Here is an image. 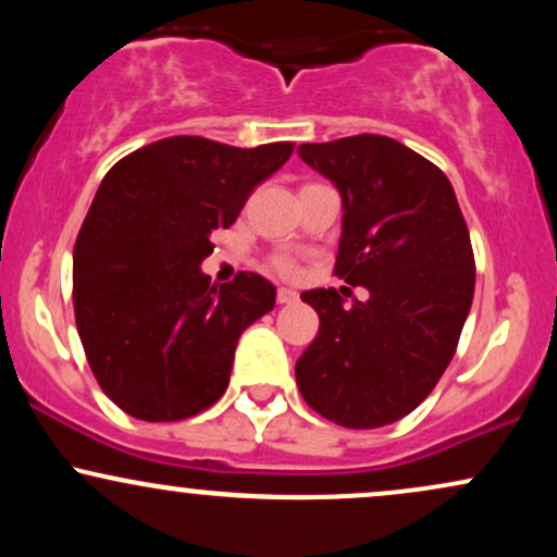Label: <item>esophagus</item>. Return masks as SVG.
<instances>
[{
    "mask_svg": "<svg viewBox=\"0 0 557 557\" xmlns=\"http://www.w3.org/2000/svg\"><path fill=\"white\" fill-rule=\"evenodd\" d=\"M298 293L290 290V287H280L277 290V304H296Z\"/></svg>",
    "mask_w": 557,
    "mask_h": 557,
    "instance_id": "34e87169",
    "label": "esophagus"
}]
</instances>
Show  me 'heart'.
Here are the masks:
<instances>
[{"mask_svg": "<svg viewBox=\"0 0 557 557\" xmlns=\"http://www.w3.org/2000/svg\"><path fill=\"white\" fill-rule=\"evenodd\" d=\"M272 270L280 274V277H296L298 274V264L293 257H285V253H280V257L272 259Z\"/></svg>", "mask_w": 557, "mask_h": 557, "instance_id": "b5f03b06", "label": "heart"}]
</instances>
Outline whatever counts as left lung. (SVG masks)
<instances>
[{
  "label": "left lung",
  "instance_id": "left-lung-1",
  "mask_svg": "<svg viewBox=\"0 0 557 557\" xmlns=\"http://www.w3.org/2000/svg\"><path fill=\"white\" fill-rule=\"evenodd\" d=\"M298 157L343 196L335 274L369 290L343 306L335 287L306 290L319 314L296 361L304 400L348 430H376L432 393L474 300V251L445 172L400 140L350 136L300 144Z\"/></svg>",
  "mask_w": 557,
  "mask_h": 557
}]
</instances>
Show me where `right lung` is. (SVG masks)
Wrapping results in <instances>:
<instances>
[{
    "mask_svg": "<svg viewBox=\"0 0 557 557\" xmlns=\"http://www.w3.org/2000/svg\"><path fill=\"white\" fill-rule=\"evenodd\" d=\"M290 154V140L238 149L172 136L104 175L75 240L73 306L88 367L125 413L181 421L222 398L238 337L272 311L274 285L253 272L212 285L198 264Z\"/></svg>",
    "mask_w": 557,
    "mask_h": 557,
    "instance_id": "obj_1",
    "label": "right lung"
}]
</instances>
